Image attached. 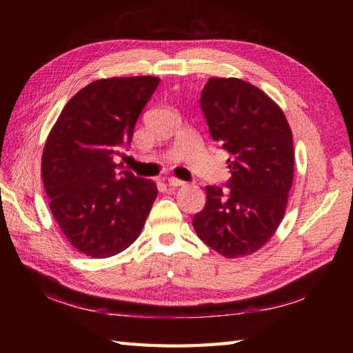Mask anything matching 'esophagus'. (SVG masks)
<instances>
[{
  "label": "esophagus",
  "instance_id": "1",
  "mask_svg": "<svg viewBox=\"0 0 353 353\" xmlns=\"http://www.w3.org/2000/svg\"><path fill=\"white\" fill-rule=\"evenodd\" d=\"M168 184H169L170 187H183V185H185L184 181H181V179H178V178H169V179H168Z\"/></svg>",
  "mask_w": 353,
  "mask_h": 353
}]
</instances>
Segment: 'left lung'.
<instances>
[{"mask_svg":"<svg viewBox=\"0 0 353 353\" xmlns=\"http://www.w3.org/2000/svg\"><path fill=\"white\" fill-rule=\"evenodd\" d=\"M210 135L230 153V179L206 187V206L193 218L199 239L225 258L270 241L284 218L293 184V135L283 110L254 85L210 78L200 97Z\"/></svg>","mask_w":353,"mask_h":353,"instance_id":"left-lung-1","label":"left lung"}]
</instances>
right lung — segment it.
I'll use <instances>...</instances> for the list:
<instances>
[{
	"label": "right lung",
	"mask_w": 353,
	"mask_h": 353,
	"mask_svg": "<svg viewBox=\"0 0 353 353\" xmlns=\"http://www.w3.org/2000/svg\"><path fill=\"white\" fill-rule=\"evenodd\" d=\"M156 77L88 83L66 103L47 137L41 175L50 210L78 252L104 259L138 239L157 197L152 179L114 162L130 145Z\"/></svg>",
	"instance_id": "add662e5"
}]
</instances>
